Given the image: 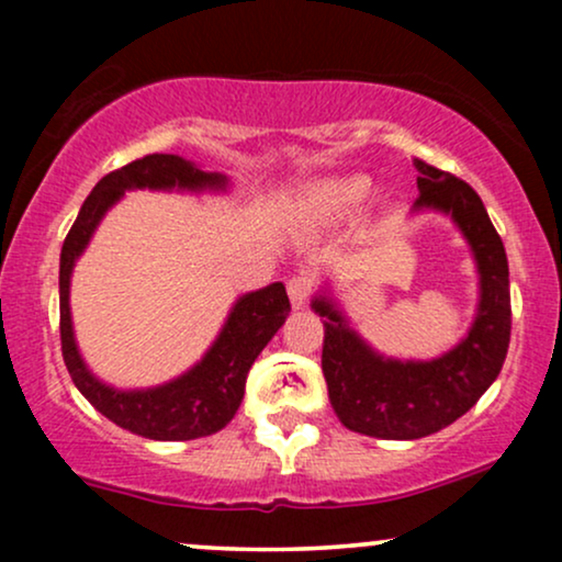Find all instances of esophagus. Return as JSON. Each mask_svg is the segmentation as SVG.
<instances>
[{
  "mask_svg": "<svg viewBox=\"0 0 562 562\" xmlns=\"http://www.w3.org/2000/svg\"><path fill=\"white\" fill-rule=\"evenodd\" d=\"M288 295L293 308H303L308 303V295H312V282L306 277H290L288 280Z\"/></svg>",
  "mask_w": 562,
  "mask_h": 562,
  "instance_id": "1",
  "label": "esophagus"
}]
</instances>
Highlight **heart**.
<instances>
[{
    "label": "heart",
    "mask_w": 562,
    "mask_h": 562,
    "mask_svg": "<svg viewBox=\"0 0 562 562\" xmlns=\"http://www.w3.org/2000/svg\"><path fill=\"white\" fill-rule=\"evenodd\" d=\"M370 190L372 182L364 173L317 179L295 195L293 214L306 227H335L364 203Z\"/></svg>",
    "instance_id": "obj_1"
}]
</instances>
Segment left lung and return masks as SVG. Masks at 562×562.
Segmentation results:
<instances>
[{
  "instance_id": "obj_1",
  "label": "left lung",
  "mask_w": 562,
  "mask_h": 562,
  "mask_svg": "<svg viewBox=\"0 0 562 562\" xmlns=\"http://www.w3.org/2000/svg\"><path fill=\"white\" fill-rule=\"evenodd\" d=\"M415 169L420 173L415 211L451 216L479 267V312L465 338L430 362L385 359L359 338L330 295L312 301L325 317L322 372L335 415L353 434L383 441H415L465 415L499 375L513 325L505 245L479 192L425 160L415 158Z\"/></svg>"
}]
</instances>
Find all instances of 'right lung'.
Masks as SVG:
<instances>
[{"instance_id": "add662e5", "label": "right lung", "mask_w": 562, "mask_h": 562, "mask_svg": "<svg viewBox=\"0 0 562 562\" xmlns=\"http://www.w3.org/2000/svg\"><path fill=\"white\" fill-rule=\"evenodd\" d=\"M224 173L198 169L192 160L166 153H153L121 166L102 177L83 200L79 216L70 227L60 254V340L63 359L76 389L89 404L119 428L153 438V441H190L216 434L235 417L243 402L245 380L250 364L285 325L290 301L282 282L245 293L232 306L222 333L205 357L184 375L142 391H119L97 380L83 364L70 322V274L76 259L92 240L97 224L111 205L124 198L126 190H227Z\"/></svg>"}]
</instances>
